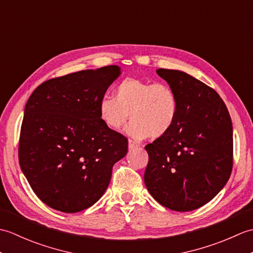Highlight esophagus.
I'll return each instance as SVG.
<instances>
[{"label": "esophagus", "instance_id": "1", "mask_svg": "<svg viewBox=\"0 0 253 253\" xmlns=\"http://www.w3.org/2000/svg\"><path fill=\"white\" fill-rule=\"evenodd\" d=\"M138 147H140V144L137 143L136 141L131 140V139H129V140H128V148H129L130 150L135 149V148H138Z\"/></svg>", "mask_w": 253, "mask_h": 253}]
</instances>
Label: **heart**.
<instances>
[{"instance_id":"1","label":"heart","mask_w":253,"mask_h":253,"mask_svg":"<svg viewBox=\"0 0 253 253\" xmlns=\"http://www.w3.org/2000/svg\"><path fill=\"white\" fill-rule=\"evenodd\" d=\"M131 118L128 133L136 139H159L173 129L179 115L176 91L165 83L126 78L115 87V98L99 102L101 121L113 130H121Z\"/></svg>"}]
</instances>
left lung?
I'll list each match as a JSON object with an SVG mask.
<instances>
[{
  "label": "left lung",
  "mask_w": 253,
  "mask_h": 253,
  "mask_svg": "<svg viewBox=\"0 0 253 253\" xmlns=\"http://www.w3.org/2000/svg\"><path fill=\"white\" fill-rule=\"evenodd\" d=\"M179 100L177 123L144 149V184L163 207L192 211L211 201L233 169V125L215 90L184 72L159 68Z\"/></svg>",
  "instance_id": "8db88e82"
}]
</instances>
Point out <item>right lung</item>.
Returning <instances> with one entry per match:
<instances>
[{"label": "right lung", "instance_id": "1", "mask_svg": "<svg viewBox=\"0 0 253 253\" xmlns=\"http://www.w3.org/2000/svg\"><path fill=\"white\" fill-rule=\"evenodd\" d=\"M120 74V66L110 65L52 78L27 101L19 164L47 207L76 213L93 206L110 184L113 165L126 155L127 138L99 115V102Z\"/></svg>", "mask_w": 253, "mask_h": 253}]
</instances>
